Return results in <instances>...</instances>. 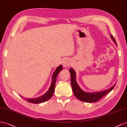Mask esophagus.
Instances as JSON below:
<instances>
[{
	"mask_svg": "<svg viewBox=\"0 0 127 127\" xmlns=\"http://www.w3.org/2000/svg\"><path fill=\"white\" fill-rule=\"evenodd\" d=\"M63 64L64 67H68V66H70V62L68 61V60H65L63 62Z\"/></svg>",
	"mask_w": 127,
	"mask_h": 127,
	"instance_id": "34e87169",
	"label": "esophagus"
}]
</instances>
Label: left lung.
I'll return each mask as SVG.
<instances>
[{"mask_svg": "<svg viewBox=\"0 0 127 127\" xmlns=\"http://www.w3.org/2000/svg\"><path fill=\"white\" fill-rule=\"evenodd\" d=\"M111 38L112 39V40L114 41V42L117 46V43L116 42L112 34L111 35ZM69 71L71 74V82L72 88V90H73L74 95L79 100H81L82 102L87 103H94L97 102L101 98H102L108 93L110 92L114 88L115 85H116L115 84L110 88L105 90L104 91H101L96 93L86 92L80 88L77 81H76V74L74 70L72 67H71Z\"/></svg>", "mask_w": 127, "mask_h": 127, "instance_id": "obj_1", "label": "left lung"}]
</instances>
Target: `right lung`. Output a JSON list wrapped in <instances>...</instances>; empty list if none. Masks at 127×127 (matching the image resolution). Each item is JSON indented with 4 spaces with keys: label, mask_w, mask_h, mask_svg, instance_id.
<instances>
[{
    "label": "right lung",
    "mask_w": 127,
    "mask_h": 127,
    "mask_svg": "<svg viewBox=\"0 0 127 127\" xmlns=\"http://www.w3.org/2000/svg\"><path fill=\"white\" fill-rule=\"evenodd\" d=\"M63 70V67L62 65H60L59 66H58L56 69L55 70V72H54V73L52 76V80L51 82V85L50 86V88L48 89V90L47 92L45 94H43V95L40 96L39 97L35 98H25L23 97L20 96L22 98L25 99L27 102L31 103H33V104H39L41 103L45 102L46 101L48 100L50 98H51L54 92V90H55V83L56 81V78L57 77V75L59 74L60 71Z\"/></svg>",
    "instance_id": "1"
}]
</instances>
